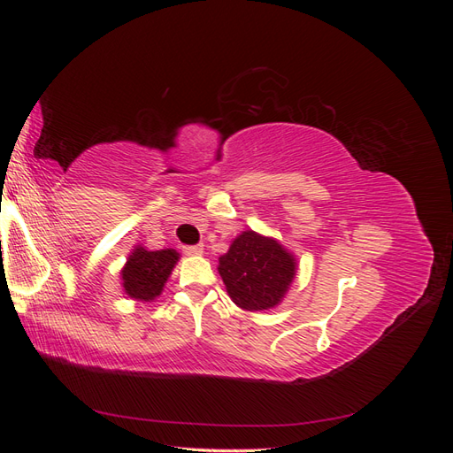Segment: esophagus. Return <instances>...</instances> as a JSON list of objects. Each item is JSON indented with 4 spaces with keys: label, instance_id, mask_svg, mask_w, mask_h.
Instances as JSON below:
<instances>
[{
    "label": "esophagus",
    "instance_id": "34e87169",
    "mask_svg": "<svg viewBox=\"0 0 453 453\" xmlns=\"http://www.w3.org/2000/svg\"><path fill=\"white\" fill-rule=\"evenodd\" d=\"M183 251L187 255H202L203 253V245H185Z\"/></svg>",
    "mask_w": 453,
    "mask_h": 453
}]
</instances>
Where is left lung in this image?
<instances>
[{
  "label": "left lung",
  "instance_id": "8db88e82",
  "mask_svg": "<svg viewBox=\"0 0 453 453\" xmlns=\"http://www.w3.org/2000/svg\"><path fill=\"white\" fill-rule=\"evenodd\" d=\"M219 273L232 303L248 311L276 308L295 280L296 260L283 245L245 230L219 257Z\"/></svg>",
  "mask_w": 453,
  "mask_h": 453
}]
</instances>
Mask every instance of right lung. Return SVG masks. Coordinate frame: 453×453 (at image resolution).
Returning a JSON list of instances; mask_svg holds the SVG:
<instances>
[{"label": "right lung", "instance_id": "add662e5", "mask_svg": "<svg viewBox=\"0 0 453 453\" xmlns=\"http://www.w3.org/2000/svg\"><path fill=\"white\" fill-rule=\"evenodd\" d=\"M177 260H180V253L175 250L147 251L142 245H138L130 253L125 268L120 270L125 293L134 300L153 303L162 293Z\"/></svg>", "mask_w": 453, "mask_h": 453}]
</instances>
